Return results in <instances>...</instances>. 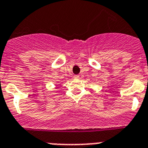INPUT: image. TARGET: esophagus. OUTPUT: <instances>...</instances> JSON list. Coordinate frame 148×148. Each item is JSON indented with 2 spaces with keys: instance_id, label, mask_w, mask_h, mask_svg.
<instances>
[{
  "instance_id": "34e87169",
  "label": "esophagus",
  "mask_w": 148,
  "mask_h": 148,
  "mask_svg": "<svg viewBox=\"0 0 148 148\" xmlns=\"http://www.w3.org/2000/svg\"><path fill=\"white\" fill-rule=\"evenodd\" d=\"M73 77H74V78H75V79H78V78H79V75H75Z\"/></svg>"
}]
</instances>
